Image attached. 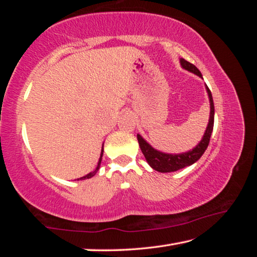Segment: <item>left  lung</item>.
I'll return each mask as SVG.
<instances>
[{"mask_svg": "<svg viewBox=\"0 0 257 257\" xmlns=\"http://www.w3.org/2000/svg\"><path fill=\"white\" fill-rule=\"evenodd\" d=\"M180 66L185 70L193 72L198 77L203 78L201 71L194 66L193 63L188 62L185 59H180ZM205 89L208 95V101H210V119H208L207 127L205 129L201 142L191 149L190 151L184 152V153H178V154H170V153H164V152L158 151L154 149L153 146L149 144L141 135L137 134V139L139 143V147L144 154L147 163L150 164V167L154 170L159 172H175L180 169H184L186 167L194 164L195 162L202 158L204 152L207 149L208 143H210V138L213 132V124H214V103H213V97L211 94V90L208 89V87L205 85Z\"/></svg>", "mask_w": 257, "mask_h": 257, "instance_id": "left-lung-1", "label": "left lung"}]
</instances>
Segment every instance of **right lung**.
Returning a JSON list of instances; mask_svg holds the SVG:
<instances>
[{
    "label": "right lung",
    "mask_w": 257,
    "mask_h": 257,
    "mask_svg": "<svg viewBox=\"0 0 257 257\" xmlns=\"http://www.w3.org/2000/svg\"><path fill=\"white\" fill-rule=\"evenodd\" d=\"M103 146H104V143H103V145H102V150H101V155H99V159H98V162H97V167H96V169H95L94 171H92V172H89L88 175H86V176H84V177H81V178H78L77 180H85V179H89V178H92V177H94L95 175H96L97 173V171H98V169H99V167H101V162H102V156H103V152H104V149H103Z\"/></svg>",
    "instance_id": "obj_1"
}]
</instances>
